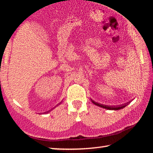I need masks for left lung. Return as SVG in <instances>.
<instances>
[{
  "mask_svg": "<svg viewBox=\"0 0 153 153\" xmlns=\"http://www.w3.org/2000/svg\"><path fill=\"white\" fill-rule=\"evenodd\" d=\"M96 105L97 106H99L100 107H102V108H105L106 109H109V110H120L121 109V108H123L126 107V105H124L122 106V107H106V106H103V105H100L99 104H97V103H95L94 102Z\"/></svg>",
  "mask_w": 153,
  "mask_h": 153,
  "instance_id": "1",
  "label": "left lung"
}]
</instances>
